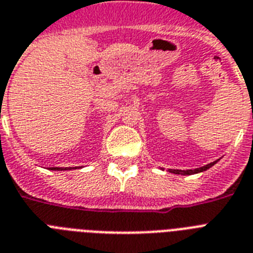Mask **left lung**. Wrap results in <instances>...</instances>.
Listing matches in <instances>:
<instances>
[{"instance_id": "obj_1", "label": "left lung", "mask_w": 253, "mask_h": 253, "mask_svg": "<svg viewBox=\"0 0 253 253\" xmlns=\"http://www.w3.org/2000/svg\"><path fill=\"white\" fill-rule=\"evenodd\" d=\"M218 161V160H217ZM217 161L214 162H211L208 165L205 166H201V168H198V169H194V170H174V169H169L170 173H174V174H180V175H191V174H198L201 173V171H205V170H208L209 168H212L214 164H217Z\"/></svg>"}]
</instances>
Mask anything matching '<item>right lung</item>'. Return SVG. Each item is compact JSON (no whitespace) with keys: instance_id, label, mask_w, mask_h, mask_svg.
<instances>
[{"instance_id":"right-lung-1","label":"right lung","mask_w":253,"mask_h":253,"mask_svg":"<svg viewBox=\"0 0 253 253\" xmlns=\"http://www.w3.org/2000/svg\"><path fill=\"white\" fill-rule=\"evenodd\" d=\"M71 169V168H69V170ZM50 170H67V168H65V169H62V168H50Z\"/></svg>"}]
</instances>
